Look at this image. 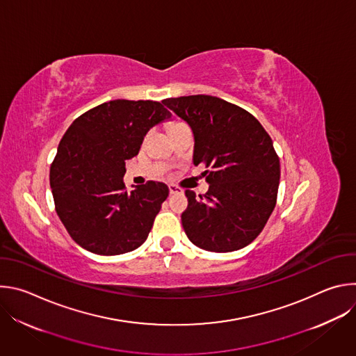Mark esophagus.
I'll use <instances>...</instances> for the list:
<instances>
[{"instance_id":"34e87169","label":"esophagus","mask_w":356,"mask_h":356,"mask_svg":"<svg viewBox=\"0 0 356 356\" xmlns=\"http://www.w3.org/2000/svg\"><path fill=\"white\" fill-rule=\"evenodd\" d=\"M169 193L170 194H179V193H181V188L177 187L176 184H169Z\"/></svg>"}]
</instances>
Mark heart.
Returning a JSON list of instances; mask_svg holds the SVG:
<instances>
[{"label":"heart","instance_id":"heart-1","mask_svg":"<svg viewBox=\"0 0 356 356\" xmlns=\"http://www.w3.org/2000/svg\"><path fill=\"white\" fill-rule=\"evenodd\" d=\"M175 125H179V124H173V125H172V127H175Z\"/></svg>","mask_w":356,"mask_h":356}]
</instances>
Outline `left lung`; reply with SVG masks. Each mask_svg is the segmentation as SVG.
<instances>
[{"instance_id": "8db88e82", "label": "left lung", "mask_w": 356, "mask_h": 356, "mask_svg": "<svg viewBox=\"0 0 356 356\" xmlns=\"http://www.w3.org/2000/svg\"><path fill=\"white\" fill-rule=\"evenodd\" d=\"M162 103L188 124L194 135L193 163L210 184L204 195L186 190L181 214L187 238L210 252L249 245L276 206L280 162L261 122L243 108L213 95L166 98Z\"/></svg>"}]
</instances>
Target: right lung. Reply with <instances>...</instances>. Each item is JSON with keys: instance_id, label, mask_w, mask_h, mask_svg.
I'll use <instances>...</instances> for the list:
<instances>
[{"instance_id": "add662e5", "label": "right lung", "mask_w": 356, "mask_h": 356, "mask_svg": "<svg viewBox=\"0 0 356 356\" xmlns=\"http://www.w3.org/2000/svg\"><path fill=\"white\" fill-rule=\"evenodd\" d=\"M172 114L158 101L113 99L80 115L50 166L56 213L81 248L121 255L147 238L169 187L147 181L128 193L125 161L138 155L150 128Z\"/></svg>"}]
</instances>
